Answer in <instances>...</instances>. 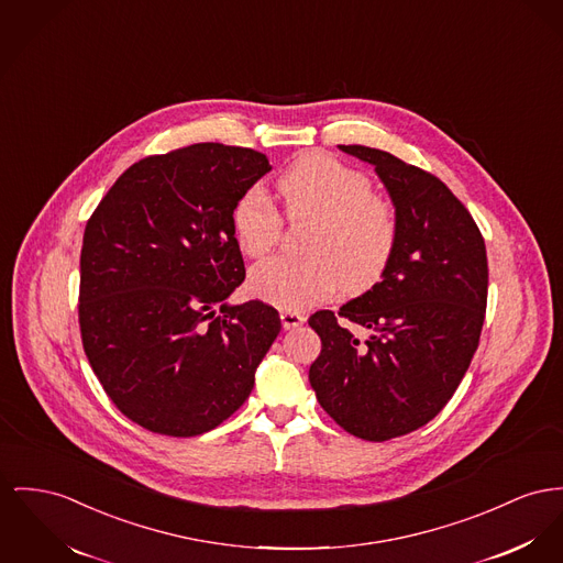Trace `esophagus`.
<instances>
[{
    "label": "esophagus",
    "instance_id": "obj_1",
    "mask_svg": "<svg viewBox=\"0 0 563 563\" xmlns=\"http://www.w3.org/2000/svg\"><path fill=\"white\" fill-rule=\"evenodd\" d=\"M282 324H284V329H297V327H300L302 322H305V316L302 313H299V311H292V309H284L282 313Z\"/></svg>",
    "mask_w": 563,
    "mask_h": 563
}]
</instances>
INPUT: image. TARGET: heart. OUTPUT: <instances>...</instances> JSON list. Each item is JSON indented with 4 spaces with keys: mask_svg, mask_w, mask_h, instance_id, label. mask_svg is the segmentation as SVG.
<instances>
[{
    "mask_svg": "<svg viewBox=\"0 0 563 563\" xmlns=\"http://www.w3.org/2000/svg\"><path fill=\"white\" fill-rule=\"evenodd\" d=\"M290 220H309L302 256H277L254 266L250 290L284 309L331 299L339 288L358 295L384 275L397 250L399 222L390 200L372 191L365 173L331 155L307 153L277 179ZM241 252L266 256L282 236V216L263 191H247L232 211Z\"/></svg>",
    "mask_w": 563,
    "mask_h": 563,
    "instance_id": "heart-1",
    "label": "heart"
}]
</instances>
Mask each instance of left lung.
I'll return each mask as SVG.
<instances>
[{
    "label": "left lung",
    "instance_id": "1",
    "mask_svg": "<svg viewBox=\"0 0 563 563\" xmlns=\"http://www.w3.org/2000/svg\"><path fill=\"white\" fill-rule=\"evenodd\" d=\"M339 150L375 166L397 211L399 241L372 290L338 316L322 309L309 318L322 341L309 382L339 427L386 442L442 412L467 372L487 311V247L470 211L435 175L388 151ZM339 317L353 327L339 325Z\"/></svg>",
    "mask_w": 563,
    "mask_h": 563
}]
</instances>
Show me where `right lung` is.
I'll list each match as a JSON object with an SVG mask.
<instances>
[{
  "label": "right lung",
  "instance_id": "1",
  "mask_svg": "<svg viewBox=\"0 0 563 563\" xmlns=\"http://www.w3.org/2000/svg\"><path fill=\"white\" fill-rule=\"evenodd\" d=\"M268 170L264 153L220 143L150 155L85 225L82 347L117 410L153 433L224 422L282 331L263 300L225 302L245 279L232 211Z\"/></svg>",
  "mask_w": 563,
  "mask_h": 563
}]
</instances>
